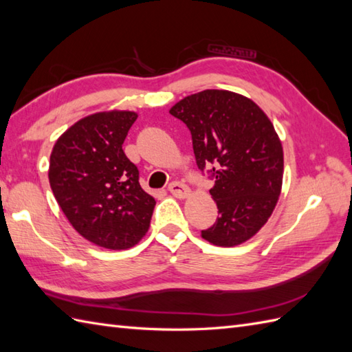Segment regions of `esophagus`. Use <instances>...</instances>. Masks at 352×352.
Here are the masks:
<instances>
[{"instance_id": "esophagus-1", "label": "esophagus", "mask_w": 352, "mask_h": 352, "mask_svg": "<svg viewBox=\"0 0 352 352\" xmlns=\"http://www.w3.org/2000/svg\"><path fill=\"white\" fill-rule=\"evenodd\" d=\"M168 191L175 197H177V199H185V197L190 194V188L182 182H171L168 185Z\"/></svg>"}]
</instances>
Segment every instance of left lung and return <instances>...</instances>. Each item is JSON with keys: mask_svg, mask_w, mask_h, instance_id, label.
Segmentation results:
<instances>
[{"mask_svg": "<svg viewBox=\"0 0 352 352\" xmlns=\"http://www.w3.org/2000/svg\"><path fill=\"white\" fill-rule=\"evenodd\" d=\"M170 113L191 131L197 166L215 179L219 217L201 237L217 246L246 242L270 218L282 188L284 152L270 119L252 100L219 89L188 96Z\"/></svg>", "mask_w": 352, "mask_h": 352, "instance_id": "1", "label": "left lung"}]
</instances>
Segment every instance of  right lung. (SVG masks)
Instances as JSON below:
<instances>
[{
  "label": "right lung",
  "mask_w": 352,
  "mask_h": 352,
  "mask_svg": "<svg viewBox=\"0 0 352 352\" xmlns=\"http://www.w3.org/2000/svg\"><path fill=\"white\" fill-rule=\"evenodd\" d=\"M134 111H100L56 140L49 164L55 199L73 228L107 250H128L146 234L155 199L122 149Z\"/></svg>",
  "instance_id": "obj_1"
}]
</instances>
